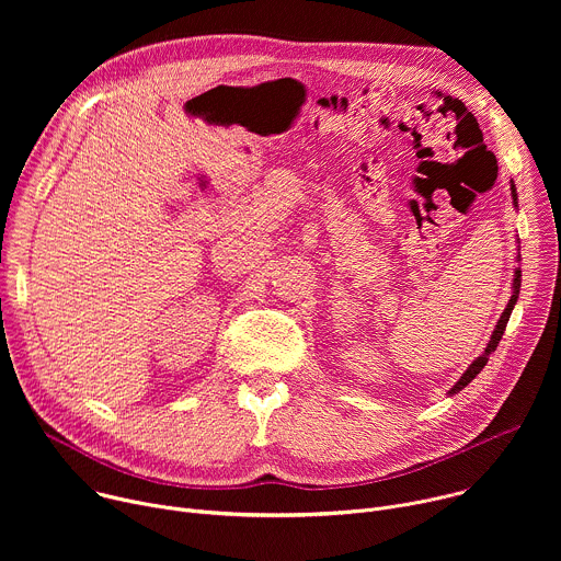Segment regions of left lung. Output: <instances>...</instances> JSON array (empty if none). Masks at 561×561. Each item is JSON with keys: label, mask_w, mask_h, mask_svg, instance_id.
Returning <instances> with one entry per match:
<instances>
[{"label": "left lung", "mask_w": 561, "mask_h": 561, "mask_svg": "<svg viewBox=\"0 0 561 561\" xmlns=\"http://www.w3.org/2000/svg\"><path fill=\"white\" fill-rule=\"evenodd\" d=\"M511 197H513V206L517 208V188H515V184H513V180H511ZM519 244V242H517ZM515 262L519 264L522 262V255L517 253V257H515ZM519 288H522V271H519V266H515V275H513V295H511V299H508V304H506V308H504V312H502V317L497 319V327H495V331H493V335H491V340H489V344H486V348H484V353L479 355L477 359H472V364L463 370V375L455 381V386L448 390V394L453 397V394H457L461 388H466L479 373H482V368L489 364V357H491V353H495V348H497V344H500V340H502V335H504V331H506V324H508V319H511V312H513V308H515V304H517V297H519Z\"/></svg>", "instance_id": "1"}]
</instances>
